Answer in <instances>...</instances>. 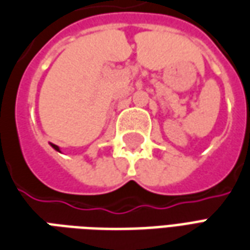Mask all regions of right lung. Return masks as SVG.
<instances>
[{
	"mask_svg": "<svg viewBox=\"0 0 250 250\" xmlns=\"http://www.w3.org/2000/svg\"><path fill=\"white\" fill-rule=\"evenodd\" d=\"M51 145H52V148H54V149H56V150H58V152H60L59 146H58V145H55V144H51Z\"/></svg>",
	"mask_w": 250,
	"mask_h": 250,
	"instance_id": "add662e5",
	"label": "right lung"
}]
</instances>
